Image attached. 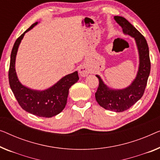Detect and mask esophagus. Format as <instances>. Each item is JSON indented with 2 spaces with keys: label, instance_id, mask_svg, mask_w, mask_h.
<instances>
[{
  "label": "esophagus",
  "instance_id": "34e87169",
  "mask_svg": "<svg viewBox=\"0 0 160 160\" xmlns=\"http://www.w3.org/2000/svg\"><path fill=\"white\" fill-rule=\"evenodd\" d=\"M78 71H79L80 75L83 76V77H84V76H87L89 73V69L87 66H81L79 68V70H78Z\"/></svg>",
  "mask_w": 160,
  "mask_h": 160
}]
</instances>
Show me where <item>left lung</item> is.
Returning <instances> with one entry per match:
<instances>
[{
  "label": "left lung",
  "mask_w": 160,
  "mask_h": 160,
  "mask_svg": "<svg viewBox=\"0 0 160 160\" xmlns=\"http://www.w3.org/2000/svg\"><path fill=\"white\" fill-rule=\"evenodd\" d=\"M114 18L122 27L125 34L135 39L139 53V68L137 76L133 83L126 89H111L104 84L98 75L96 76L99 78V87L95 93L97 102L106 110L119 112L128 110L142 98L150 73L151 62L149 47L144 37L125 18L115 16Z\"/></svg>",
  "instance_id": "1"
}]
</instances>
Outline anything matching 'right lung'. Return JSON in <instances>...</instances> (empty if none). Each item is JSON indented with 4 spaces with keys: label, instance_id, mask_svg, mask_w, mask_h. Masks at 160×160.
<instances>
[{
    "label": "right lung",
    "instance_id": "obj_1",
    "mask_svg": "<svg viewBox=\"0 0 160 160\" xmlns=\"http://www.w3.org/2000/svg\"><path fill=\"white\" fill-rule=\"evenodd\" d=\"M38 22L32 25L16 40L11 54L8 70L9 85L18 103L23 110L39 117L51 118L59 114L66 107L68 90L78 82V72L75 71L62 78L54 86L45 91L32 90L23 86L18 81L15 70V61L18 45L24 34Z\"/></svg>",
    "mask_w": 160,
    "mask_h": 160
}]
</instances>
